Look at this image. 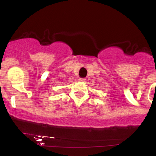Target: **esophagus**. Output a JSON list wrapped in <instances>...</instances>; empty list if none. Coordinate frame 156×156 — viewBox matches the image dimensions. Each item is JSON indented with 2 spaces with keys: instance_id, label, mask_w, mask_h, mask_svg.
Returning a JSON list of instances; mask_svg holds the SVG:
<instances>
[{
  "instance_id": "1",
  "label": "esophagus",
  "mask_w": 156,
  "mask_h": 156,
  "mask_svg": "<svg viewBox=\"0 0 156 156\" xmlns=\"http://www.w3.org/2000/svg\"><path fill=\"white\" fill-rule=\"evenodd\" d=\"M78 81L84 82V81H86V79H85V78H78Z\"/></svg>"
}]
</instances>
